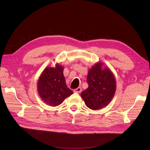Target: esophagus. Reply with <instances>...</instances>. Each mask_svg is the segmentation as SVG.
I'll use <instances>...</instances> for the list:
<instances>
[{
    "mask_svg": "<svg viewBox=\"0 0 150 150\" xmlns=\"http://www.w3.org/2000/svg\"><path fill=\"white\" fill-rule=\"evenodd\" d=\"M74 91L75 93H80L81 91V87H78L77 88H75L74 90Z\"/></svg>",
    "mask_w": 150,
    "mask_h": 150,
    "instance_id": "esophagus-1",
    "label": "esophagus"
}]
</instances>
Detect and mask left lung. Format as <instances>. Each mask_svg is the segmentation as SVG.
<instances>
[{
    "label": "left lung",
    "instance_id": "left-lung-1",
    "mask_svg": "<svg viewBox=\"0 0 150 150\" xmlns=\"http://www.w3.org/2000/svg\"><path fill=\"white\" fill-rule=\"evenodd\" d=\"M86 81L88 87L81 93L86 107L96 110L106 107L112 100L116 91V81L108 68L102 69L97 63L89 70Z\"/></svg>",
    "mask_w": 150,
    "mask_h": 150
}]
</instances>
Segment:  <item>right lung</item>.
<instances>
[{
  "mask_svg": "<svg viewBox=\"0 0 150 150\" xmlns=\"http://www.w3.org/2000/svg\"><path fill=\"white\" fill-rule=\"evenodd\" d=\"M64 68L56 65L55 68L47 67L38 81V92L45 103L57 107L70 96L72 91L67 87L64 76Z\"/></svg>",
  "mask_w": 150,
  "mask_h": 150,
  "instance_id": "obj_1",
  "label": "right lung"
}]
</instances>
